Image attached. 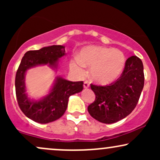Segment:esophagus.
I'll list each match as a JSON object with an SVG mask.
<instances>
[{
    "mask_svg": "<svg viewBox=\"0 0 160 160\" xmlns=\"http://www.w3.org/2000/svg\"><path fill=\"white\" fill-rule=\"evenodd\" d=\"M83 87L85 88V89H87V88L89 87V83L88 81H85L83 82Z\"/></svg>",
    "mask_w": 160,
    "mask_h": 160,
    "instance_id": "esophagus-1",
    "label": "esophagus"
}]
</instances>
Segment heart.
I'll list each match as a JSON object with an SVG mask.
<instances>
[{
  "label": "heart",
  "instance_id": "heart-1",
  "mask_svg": "<svg viewBox=\"0 0 160 160\" xmlns=\"http://www.w3.org/2000/svg\"><path fill=\"white\" fill-rule=\"evenodd\" d=\"M126 61L123 52L118 49L91 46L82 49L80 58H75L74 66L91 68L92 80L101 84H109L122 74Z\"/></svg>",
  "mask_w": 160,
  "mask_h": 160
}]
</instances>
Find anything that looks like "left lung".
I'll return each instance as SVG.
<instances>
[{"label": "left lung", "mask_w": 160, "mask_h": 160, "mask_svg": "<svg viewBox=\"0 0 160 160\" xmlns=\"http://www.w3.org/2000/svg\"><path fill=\"white\" fill-rule=\"evenodd\" d=\"M144 84V66L138 57H129L120 78L109 86L91 84L95 100L88 112L101 122L111 124L126 117L136 107Z\"/></svg>", "instance_id": "8db88e82"}]
</instances>
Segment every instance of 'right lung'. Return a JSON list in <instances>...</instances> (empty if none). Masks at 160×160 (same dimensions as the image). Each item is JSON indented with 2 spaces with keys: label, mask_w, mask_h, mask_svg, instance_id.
<instances>
[{
  "label": "right lung",
  "mask_w": 160,
  "mask_h": 160,
  "mask_svg": "<svg viewBox=\"0 0 160 160\" xmlns=\"http://www.w3.org/2000/svg\"><path fill=\"white\" fill-rule=\"evenodd\" d=\"M65 47L53 45L39 50L28 51L24 55L16 75V94L20 109L28 118L39 123H48L63 116L71 95L83 89V82H72L58 76L49 94L38 100L31 99L26 93L25 74L28 69L48 65L57 69L60 58L65 56Z\"/></svg>",
  "instance_id": "obj_1"
}]
</instances>
